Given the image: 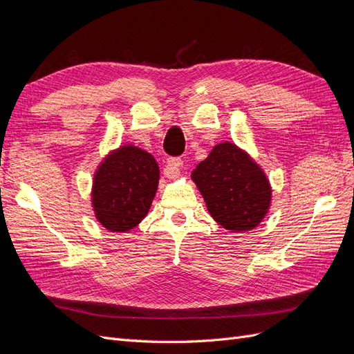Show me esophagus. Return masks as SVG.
Masks as SVG:
<instances>
[{"instance_id": "34e87169", "label": "esophagus", "mask_w": 354, "mask_h": 354, "mask_svg": "<svg viewBox=\"0 0 354 354\" xmlns=\"http://www.w3.org/2000/svg\"><path fill=\"white\" fill-rule=\"evenodd\" d=\"M181 165H183V160H181V158H169L167 160V167L164 169V174L168 178H177L180 176Z\"/></svg>"}]
</instances>
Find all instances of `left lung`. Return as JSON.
I'll return each mask as SVG.
<instances>
[{
  "label": "left lung",
  "mask_w": 354,
  "mask_h": 354,
  "mask_svg": "<svg viewBox=\"0 0 354 354\" xmlns=\"http://www.w3.org/2000/svg\"><path fill=\"white\" fill-rule=\"evenodd\" d=\"M211 217L230 232L259 226L269 211L272 189L263 169L248 153L224 142L192 173Z\"/></svg>",
  "instance_id": "left-lung-1"
}]
</instances>
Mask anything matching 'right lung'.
Instances as JSON below:
<instances>
[{
	"label": "right lung",
	"mask_w": 354,
	"mask_h": 354,
	"mask_svg": "<svg viewBox=\"0 0 354 354\" xmlns=\"http://www.w3.org/2000/svg\"><path fill=\"white\" fill-rule=\"evenodd\" d=\"M159 181L155 158L136 146H122L106 158L94 174L95 218L111 232H128L149 212Z\"/></svg>",
	"instance_id": "right-lung-1"
}]
</instances>
